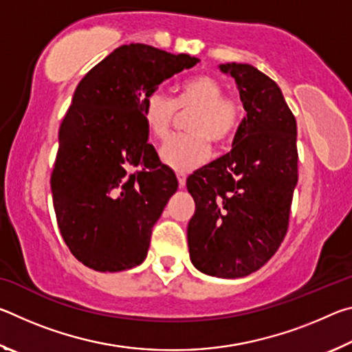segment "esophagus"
Here are the masks:
<instances>
[{
	"label": "esophagus",
	"instance_id": "34e87169",
	"mask_svg": "<svg viewBox=\"0 0 352 352\" xmlns=\"http://www.w3.org/2000/svg\"><path fill=\"white\" fill-rule=\"evenodd\" d=\"M177 178L180 188H184V184H186V174H184V172H177Z\"/></svg>",
	"mask_w": 352,
	"mask_h": 352
}]
</instances>
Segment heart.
<instances>
[{
    "mask_svg": "<svg viewBox=\"0 0 352 352\" xmlns=\"http://www.w3.org/2000/svg\"><path fill=\"white\" fill-rule=\"evenodd\" d=\"M189 111L186 130L162 147V162L177 172H190L204 164L211 153V142L222 146L236 135L243 119V107L210 76H195L177 87L175 100L162 90L151 91L142 104L148 132L158 140L168 136L177 113Z\"/></svg>",
    "mask_w": 352,
    "mask_h": 352,
    "instance_id": "obj_1",
    "label": "heart"
}]
</instances>
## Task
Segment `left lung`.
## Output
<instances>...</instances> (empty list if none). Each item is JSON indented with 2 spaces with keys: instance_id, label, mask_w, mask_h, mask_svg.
Here are the masks:
<instances>
[{
  "instance_id": "left-lung-1",
  "label": "left lung",
  "mask_w": 352,
  "mask_h": 352,
  "mask_svg": "<svg viewBox=\"0 0 352 352\" xmlns=\"http://www.w3.org/2000/svg\"><path fill=\"white\" fill-rule=\"evenodd\" d=\"M236 80L247 116L223 157L195 170L188 223L190 262L206 275L242 278L281 245L298 182L296 121L275 80L248 63L219 65Z\"/></svg>"
}]
</instances>
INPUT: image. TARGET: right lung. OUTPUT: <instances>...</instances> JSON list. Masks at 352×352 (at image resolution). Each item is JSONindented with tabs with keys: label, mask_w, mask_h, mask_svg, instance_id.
I'll use <instances>...</instances> for the list:
<instances>
[{
	"label": "right lung",
	"mask_w": 352,
	"mask_h": 352,
	"mask_svg": "<svg viewBox=\"0 0 352 352\" xmlns=\"http://www.w3.org/2000/svg\"><path fill=\"white\" fill-rule=\"evenodd\" d=\"M199 62L122 45L77 85L58 129L51 190L58 230L83 265L122 272L146 259L153 225L178 182L147 142L142 104L160 83Z\"/></svg>",
	"instance_id": "right-lung-1"
}]
</instances>
